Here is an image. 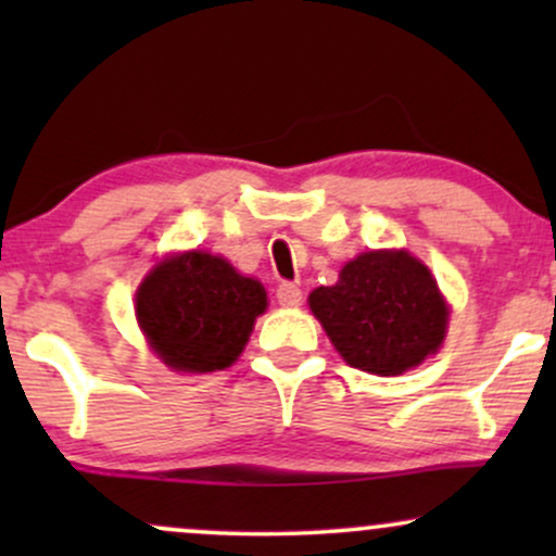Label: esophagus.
Listing matches in <instances>:
<instances>
[{
  "instance_id": "esophagus-1",
  "label": "esophagus",
  "mask_w": 556,
  "mask_h": 556,
  "mask_svg": "<svg viewBox=\"0 0 556 556\" xmlns=\"http://www.w3.org/2000/svg\"><path fill=\"white\" fill-rule=\"evenodd\" d=\"M277 298L285 308H298V305L303 303V290L292 282H282L277 287Z\"/></svg>"
}]
</instances>
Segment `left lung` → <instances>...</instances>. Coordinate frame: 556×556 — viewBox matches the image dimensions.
Instances as JSON below:
<instances>
[{
    "instance_id": "8db88e82",
    "label": "left lung",
    "mask_w": 556,
    "mask_h": 556,
    "mask_svg": "<svg viewBox=\"0 0 556 556\" xmlns=\"http://www.w3.org/2000/svg\"><path fill=\"white\" fill-rule=\"evenodd\" d=\"M314 316L344 363L400 376L442 348L450 308L429 266L407 251H368L342 266L331 287L308 295Z\"/></svg>"
}]
</instances>
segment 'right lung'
<instances>
[{
	"mask_svg": "<svg viewBox=\"0 0 556 556\" xmlns=\"http://www.w3.org/2000/svg\"><path fill=\"white\" fill-rule=\"evenodd\" d=\"M266 305L258 279L206 251L159 261L136 292L138 327L151 350L188 374L232 366Z\"/></svg>",
	"mask_w": 556,
	"mask_h": 556,
	"instance_id": "obj_1",
	"label": "right lung"
}]
</instances>
